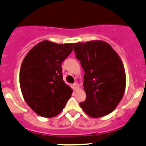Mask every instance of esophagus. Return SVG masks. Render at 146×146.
<instances>
[{"label": "esophagus", "instance_id": "esophagus-1", "mask_svg": "<svg viewBox=\"0 0 146 146\" xmlns=\"http://www.w3.org/2000/svg\"><path fill=\"white\" fill-rule=\"evenodd\" d=\"M73 86H74V90H79V85H78V83L75 82V83H74V84H73Z\"/></svg>", "mask_w": 146, "mask_h": 146}]
</instances>
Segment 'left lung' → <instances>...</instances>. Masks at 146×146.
I'll list each match as a JSON object with an SVG mask.
<instances>
[{
  "mask_svg": "<svg viewBox=\"0 0 146 146\" xmlns=\"http://www.w3.org/2000/svg\"><path fill=\"white\" fill-rule=\"evenodd\" d=\"M74 50L85 71L86 100L80 106L90 117H104L116 109L124 96V64L112 47L103 40L77 42Z\"/></svg>",
  "mask_w": 146,
  "mask_h": 146,
  "instance_id": "8db88e82",
  "label": "left lung"
}]
</instances>
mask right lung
Segmentation results:
<instances>
[{
    "instance_id": "right-lung-1",
    "label": "right lung",
    "mask_w": 146,
    "mask_h": 146,
    "mask_svg": "<svg viewBox=\"0 0 146 146\" xmlns=\"http://www.w3.org/2000/svg\"><path fill=\"white\" fill-rule=\"evenodd\" d=\"M74 43L43 40L28 52L21 64L19 84L24 99L40 117L58 115L73 90L63 80L61 63L73 50Z\"/></svg>"
}]
</instances>
